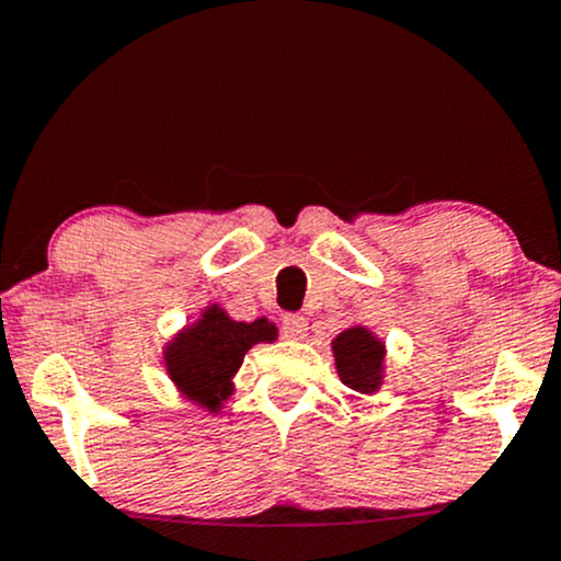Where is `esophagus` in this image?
I'll use <instances>...</instances> for the list:
<instances>
[{"mask_svg":"<svg viewBox=\"0 0 561 561\" xmlns=\"http://www.w3.org/2000/svg\"><path fill=\"white\" fill-rule=\"evenodd\" d=\"M282 332H285V336H289V340H306L308 336L306 316L287 313L285 319H282Z\"/></svg>","mask_w":561,"mask_h":561,"instance_id":"1","label":"esophagus"}]
</instances>
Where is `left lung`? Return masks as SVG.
Wrapping results in <instances>:
<instances>
[{
  "instance_id": "8db88e82",
  "label": "left lung",
  "mask_w": 561,
  "mask_h": 561,
  "mask_svg": "<svg viewBox=\"0 0 561 561\" xmlns=\"http://www.w3.org/2000/svg\"><path fill=\"white\" fill-rule=\"evenodd\" d=\"M334 368L345 387L376 394L387 376V342L363 323L345 329L332 340Z\"/></svg>"
}]
</instances>
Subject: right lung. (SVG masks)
Wrapping results in <instances>:
<instances>
[{"mask_svg":"<svg viewBox=\"0 0 561 561\" xmlns=\"http://www.w3.org/2000/svg\"><path fill=\"white\" fill-rule=\"evenodd\" d=\"M279 336L266 316L255 321H234L219 302H208L198 319L185 323L161 347V363L180 397L206 413H221L234 394V376L255 345H272Z\"/></svg>","mask_w":561,"mask_h":561,"instance_id":"add662e5","label":"right lung"}]
</instances>
